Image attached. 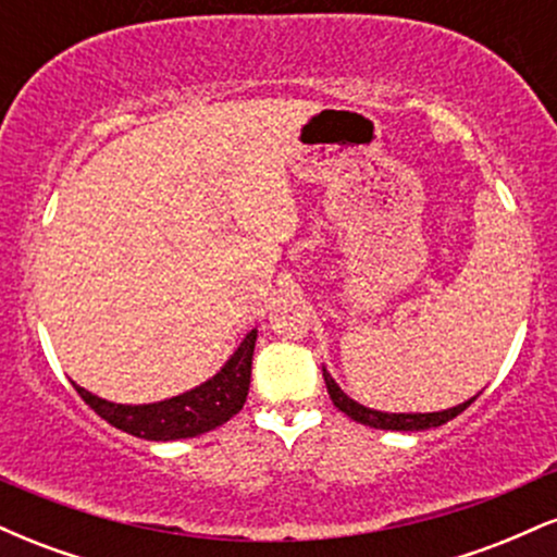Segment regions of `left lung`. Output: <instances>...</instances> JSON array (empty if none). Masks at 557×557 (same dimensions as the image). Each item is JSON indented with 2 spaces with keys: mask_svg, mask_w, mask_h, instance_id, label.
I'll return each mask as SVG.
<instances>
[{
  "mask_svg": "<svg viewBox=\"0 0 557 557\" xmlns=\"http://www.w3.org/2000/svg\"><path fill=\"white\" fill-rule=\"evenodd\" d=\"M322 374H324V385H327V393H330L332 403H335V408H341L345 417L359 421V424H363V426H374V430H393V432L432 430V426H443L450 419H456L458 413H463L466 408H469L471 403L476 400V395H474V398L458 403V406L445 408V411H432V413H387V411H374V408H367V406H361V403H356L354 398H348V395L343 393L341 385H337V382L332 380L330 372L324 367H322Z\"/></svg>",
  "mask_w": 557,
  "mask_h": 557,
  "instance_id": "1",
  "label": "left lung"
}]
</instances>
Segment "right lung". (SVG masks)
I'll return each mask as SVG.
<instances>
[{
	"instance_id": "1",
	"label": "right lung",
	"mask_w": 557,
	"mask_h": 557,
	"mask_svg": "<svg viewBox=\"0 0 557 557\" xmlns=\"http://www.w3.org/2000/svg\"><path fill=\"white\" fill-rule=\"evenodd\" d=\"M253 345H257V330L243 337L235 354L225 361V367L212 380L201 382L194 389H185L181 395H172L168 400L140 403H112L88 393L86 387L75 385L78 395L101 419L112 426L123 430L133 437L154 440V443H170V440L198 437L203 432H212L222 426L246 403L248 385H251V361Z\"/></svg>"
}]
</instances>
